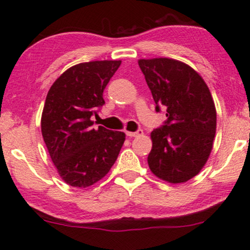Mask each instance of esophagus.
Instances as JSON below:
<instances>
[{"instance_id":"1","label":"esophagus","mask_w":250,"mask_h":250,"mask_svg":"<svg viewBox=\"0 0 250 250\" xmlns=\"http://www.w3.org/2000/svg\"><path fill=\"white\" fill-rule=\"evenodd\" d=\"M125 135H127L128 137H138V136L143 135V130H142V129H138V130L135 131V132L125 131Z\"/></svg>"}]
</instances>
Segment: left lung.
I'll return each mask as SVG.
<instances>
[{"label":"left lung","instance_id":"left-lung-1","mask_svg":"<svg viewBox=\"0 0 250 250\" xmlns=\"http://www.w3.org/2000/svg\"><path fill=\"white\" fill-rule=\"evenodd\" d=\"M155 102L167 109L164 125L151 132L147 162L156 177L177 184L197 176L210 155L216 134V108L204 79L170 58L139 59Z\"/></svg>","mask_w":250,"mask_h":250}]
</instances>
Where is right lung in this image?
<instances>
[{"label":"right lung","mask_w":250,"mask_h":250,"mask_svg":"<svg viewBox=\"0 0 250 250\" xmlns=\"http://www.w3.org/2000/svg\"><path fill=\"white\" fill-rule=\"evenodd\" d=\"M121 61H96L72 66L46 95L41 131L62 181L88 188L104 177L125 143L122 131L92 127V115L105 104L106 85Z\"/></svg>","instance_id":"obj_1"}]
</instances>
